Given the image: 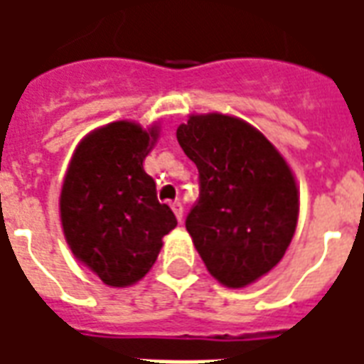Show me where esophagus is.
<instances>
[{
  "label": "esophagus",
  "mask_w": 364,
  "mask_h": 364,
  "mask_svg": "<svg viewBox=\"0 0 364 364\" xmlns=\"http://www.w3.org/2000/svg\"><path fill=\"white\" fill-rule=\"evenodd\" d=\"M171 210H173L175 216H177V220L181 222L183 220V205L181 203H171Z\"/></svg>",
  "instance_id": "esophagus-1"
}]
</instances>
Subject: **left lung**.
Here are the masks:
<instances>
[{
	"label": "left lung",
	"mask_w": 364,
	"mask_h": 364,
	"mask_svg": "<svg viewBox=\"0 0 364 364\" xmlns=\"http://www.w3.org/2000/svg\"><path fill=\"white\" fill-rule=\"evenodd\" d=\"M177 142L198 169L185 220L208 273L242 289L282 259L298 220L290 167L259 130L228 114H193Z\"/></svg>",
	"instance_id": "obj_1"
}]
</instances>
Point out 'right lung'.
Returning <instances> with one entry per match:
<instances>
[{
  "mask_svg": "<svg viewBox=\"0 0 364 364\" xmlns=\"http://www.w3.org/2000/svg\"><path fill=\"white\" fill-rule=\"evenodd\" d=\"M158 138L119 120L83 138L68 167L60 216L68 245L109 287L140 281L177 218L161 205L142 161Z\"/></svg>",
  "mask_w": 364,
  "mask_h": 364,
  "instance_id": "add662e5",
  "label": "right lung"
}]
</instances>
